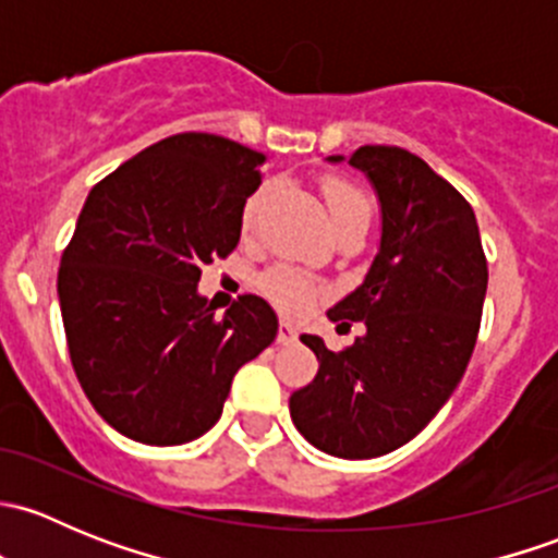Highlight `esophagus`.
Segmentation results:
<instances>
[{"label": "esophagus", "instance_id": "1", "mask_svg": "<svg viewBox=\"0 0 558 558\" xmlns=\"http://www.w3.org/2000/svg\"><path fill=\"white\" fill-rule=\"evenodd\" d=\"M296 340V326L289 324V320H280L278 326V342L280 345H289V342Z\"/></svg>", "mask_w": 558, "mask_h": 558}]
</instances>
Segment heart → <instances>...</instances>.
I'll list each match as a JSON object with an SVG mask.
<instances>
[{
    "label": "heart",
    "instance_id": "1",
    "mask_svg": "<svg viewBox=\"0 0 558 558\" xmlns=\"http://www.w3.org/2000/svg\"><path fill=\"white\" fill-rule=\"evenodd\" d=\"M320 191H324V202H326V210H329L331 218V227L337 223L348 221L353 216H369V199L356 183L345 178H326L320 183ZM269 196V185H262V189L253 191L251 196L245 199L243 205V216H240V227H243L245 234H251L256 229L258 221V213H262L264 202ZM262 291L272 300V305L278 311L289 313V315H302L307 313L320 296H326V286L320 280H315L313 275L302 272L296 267H275L269 269L267 275L262 278Z\"/></svg>",
    "mask_w": 558,
    "mask_h": 558
}]
</instances>
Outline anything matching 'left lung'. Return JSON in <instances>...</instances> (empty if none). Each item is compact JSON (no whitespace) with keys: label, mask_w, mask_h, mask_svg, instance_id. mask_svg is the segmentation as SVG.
<instances>
[{"label":"left lung","mask_w":558,"mask_h":558,"mask_svg":"<svg viewBox=\"0 0 558 558\" xmlns=\"http://www.w3.org/2000/svg\"><path fill=\"white\" fill-rule=\"evenodd\" d=\"M340 161V156H331ZM384 210L367 278L329 318L367 326L351 348L300 340L318 359L313 384L291 393V421L311 446L340 459H375L413 440L459 386L481 329L488 264L470 202L421 156L362 145Z\"/></svg>","instance_id":"left-lung-1"}]
</instances>
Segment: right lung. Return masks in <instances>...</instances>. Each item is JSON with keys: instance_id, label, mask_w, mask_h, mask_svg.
<instances>
[{"instance_id": "right-lung-1", "label": "right lung", "mask_w": 558, "mask_h": 558, "mask_svg": "<svg viewBox=\"0 0 558 558\" xmlns=\"http://www.w3.org/2000/svg\"><path fill=\"white\" fill-rule=\"evenodd\" d=\"M264 161L218 134H172L99 180L77 216L59 267L66 348L88 402L132 440L205 435L234 373L278 335L262 296L216 318L196 294L202 267L238 247Z\"/></svg>"}]
</instances>
